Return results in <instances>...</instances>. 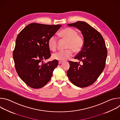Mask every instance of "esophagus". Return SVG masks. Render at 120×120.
Segmentation results:
<instances>
[{
    "instance_id": "esophagus-1",
    "label": "esophagus",
    "mask_w": 120,
    "mask_h": 120,
    "mask_svg": "<svg viewBox=\"0 0 120 120\" xmlns=\"http://www.w3.org/2000/svg\"><path fill=\"white\" fill-rule=\"evenodd\" d=\"M63 62H62V61H59L58 62V64H62Z\"/></svg>"
}]
</instances>
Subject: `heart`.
<instances>
[{
    "instance_id": "b5f03b06",
    "label": "heart",
    "mask_w": 120,
    "mask_h": 120,
    "mask_svg": "<svg viewBox=\"0 0 120 120\" xmlns=\"http://www.w3.org/2000/svg\"><path fill=\"white\" fill-rule=\"evenodd\" d=\"M59 37L64 40H66L65 48L66 49L53 55L54 59L60 61H64L70 58L73 55V51L77 53L82 50L84 44L82 37L78 35L76 30L70 27H66L62 30L59 33ZM48 45L50 50L55 51L57 45V38L55 36L51 37L48 41Z\"/></svg>"
}]
</instances>
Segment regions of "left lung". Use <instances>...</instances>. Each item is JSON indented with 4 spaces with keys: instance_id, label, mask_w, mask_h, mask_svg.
<instances>
[{
    "instance_id": "8db88e82",
    "label": "left lung",
    "mask_w": 120,
    "mask_h": 120,
    "mask_svg": "<svg viewBox=\"0 0 120 120\" xmlns=\"http://www.w3.org/2000/svg\"><path fill=\"white\" fill-rule=\"evenodd\" d=\"M81 31L84 44L82 50L75 57L82 62L69 61L67 75L76 86L85 87L94 83L105 69L107 51L101 34L86 22L77 21L67 25Z\"/></svg>"
}]
</instances>
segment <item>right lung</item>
<instances>
[{"instance_id":"right-lung-1","label":"right lung","mask_w":120,"mask_h":120,"mask_svg":"<svg viewBox=\"0 0 120 120\" xmlns=\"http://www.w3.org/2000/svg\"><path fill=\"white\" fill-rule=\"evenodd\" d=\"M61 26L31 23L16 38L13 53L15 70L21 80L32 88L44 86L58 64L56 60L46 64L41 62L50 57L48 39Z\"/></svg>"}]
</instances>
